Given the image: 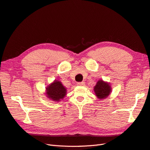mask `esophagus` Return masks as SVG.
<instances>
[{
    "label": "esophagus",
    "instance_id": "1",
    "mask_svg": "<svg viewBox=\"0 0 150 150\" xmlns=\"http://www.w3.org/2000/svg\"><path fill=\"white\" fill-rule=\"evenodd\" d=\"M77 85H80V86H81V85H85V82H78V83H77Z\"/></svg>",
    "mask_w": 150,
    "mask_h": 150
}]
</instances>
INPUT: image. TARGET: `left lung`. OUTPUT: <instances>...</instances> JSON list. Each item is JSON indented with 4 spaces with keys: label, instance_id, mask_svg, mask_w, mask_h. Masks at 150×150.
I'll return each instance as SVG.
<instances>
[{
    "label": "left lung",
    "instance_id": "obj_1",
    "mask_svg": "<svg viewBox=\"0 0 150 150\" xmlns=\"http://www.w3.org/2000/svg\"><path fill=\"white\" fill-rule=\"evenodd\" d=\"M110 86L109 83L104 82L102 80H99L94 87V92L99 99H104L110 93Z\"/></svg>",
    "mask_w": 150,
    "mask_h": 150
}]
</instances>
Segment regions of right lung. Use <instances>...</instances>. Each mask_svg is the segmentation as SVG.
<instances>
[{
	"instance_id": "obj_1",
	"label": "right lung",
	"mask_w": 150,
	"mask_h": 150,
	"mask_svg": "<svg viewBox=\"0 0 150 150\" xmlns=\"http://www.w3.org/2000/svg\"><path fill=\"white\" fill-rule=\"evenodd\" d=\"M46 96L54 101H59L66 96L67 89L59 81L54 82L46 88Z\"/></svg>"
}]
</instances>
